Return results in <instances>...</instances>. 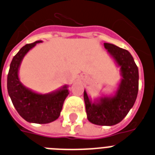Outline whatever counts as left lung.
<instances>
[{"label": "left lung", "instance_id": "left-lung-1", "mask_svg": "<svg viewBox=\"0 0 155 155\" xmlns=\"http://www.w3.org/2000/svg\"><path fill=\"white\" fill-rule=\"evenodd\" d=\"M104 48L119 68L121 80L113 94L102 95L92 102L84 90V99L91 123L113 126L120 123L134 106L139 91V69L127 50L109 43H104Z\"/></svg>", "mask_w": 155, "mask_h": 155}]
</instances>
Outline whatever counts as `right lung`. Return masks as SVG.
Listing matches in <instances>:
<instances>
[{"label": "right lung", "mask_w": 155, "mask_h": 155, "mask_svg": "<svg viewBox=\"0 0 155 155\" xmlns=\"http://www.w3.org/2000/svg\"><path fill=\"white\" fill-rule=\"evenodd\" d=\"M41 42L37 41L25 45L13 57L7 78V89L13 106L25 120L45 124L59 118L69 91L68 85H64L50 93L41 94L26 87L20 80L19 70L24 57L36 44Z\"/></svg>", "instance_id": "add662e5"}]
</instances>
